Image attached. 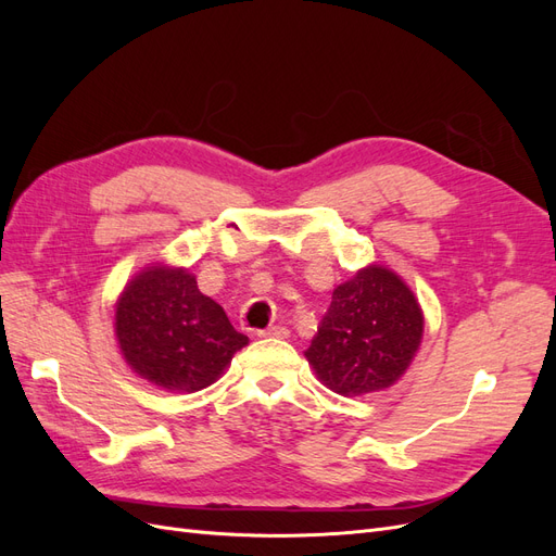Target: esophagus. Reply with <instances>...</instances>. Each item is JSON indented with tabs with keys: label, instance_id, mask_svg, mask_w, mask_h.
<instances>
[{
	"label": "esophagus",
	"instance_id": "1",
	"mask_svg": "<svg viewBox=\"0 0 556 556\" xmlns=\"http://www.w3.org/2000/svg\"><path fill=\"white\" fill-rule=\"evenodd\" d=\"M260 336H264V339H288L290 329L282 327V325H274V327L260 331Z\"/></svg>",
	"mask_w": 556,
	"mask_h": 556
}]
</instances>
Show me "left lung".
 Here are the masks:
<instances>
[{
    "label": "left lung",
    "instance_id": "8db88e82",
    "mask_svg": "<svg viewBox=\"0 0 556 556\" xmlns=\"http://www.w3.org/2000/svg\"><path fill=\"white\" fill-rule=\"evenodd\" d=\"M422 331V308L408 285L371 264L333 290L306 359L336 394L380 392L406 374Z\"/></svg>",
    "mask_w": 556,
    "mask_h": 556
}]
</instances>
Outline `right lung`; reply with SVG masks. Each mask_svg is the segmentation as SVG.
<instances>
[{
    "instance_id": "right-lung-1",
    "label": "right lung",
    "mask_w": 556,
    "mask_h": 556,
    "mask_svg": "<svg viewBox=\"0 0 556 556\" xmlns=\"http://www.w3.org/2000/svg\"><path fill=\"white\" fill-rule=\"evenodd\" d=\"M115 336L129 368L169 392H199L223 376L248 336L197 288L188 268L146 266L115 304Z\"/></svg>"
}]
</instances>
